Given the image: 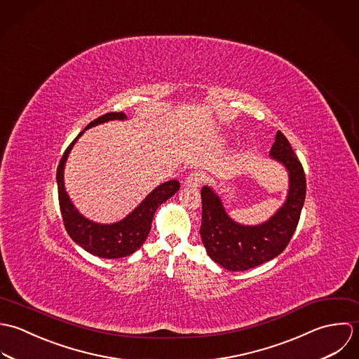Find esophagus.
<instances>
[{"label":"esophagus","mask_w":359,"mask_h":359,"mask_svg":"<svg viewBox=\"0 0 359 359\" xmlns=\"http://www.w3.org/2000/svg\"><path fill=\"white\" fill-rule=\"evenodd\" d=\"M204 182H205V176H204L203 173H200V172H191V173L186 177V180H184V186L191 187V189H197V187H200Z\"/></svg>","instance_id":"1"}]
</instances>
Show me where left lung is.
<instances>
[{
    "label": "left lung",
    "instance_id": "obj_1",
    "mask_svg": "<svg viewBox=\"0 0 359 359\" xmlns=\"http://www.w3.org/2000/svg\"><path fill=\"white\" fill-rule=\"evenodd\" d=\"M269 155L285 165L290 182L286 203L269 220L255 226L240 224L227 215L211 187L201 190V240L210 258L227 271L243 272L276 258L297 229L306 193L304 168L280 130Z\"/></svg>",
    "mask_w": 359,
    "mask_h": 359
}]
</instances>
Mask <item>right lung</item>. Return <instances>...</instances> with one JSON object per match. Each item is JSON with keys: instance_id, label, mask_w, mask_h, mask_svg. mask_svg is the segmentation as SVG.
I'll return each instance as SVG.
<instances>
[{"instance_id": "1", "label": "right lung", "mask_w": 359, "mask_h": 359, "mask_svg": "<svg viewBox=\"0 0 359 359\" xmlns=\"http://www.w3.org/2000/svg\"><path fill=\"white\" fill-rule=\"evenodd\" d=\"M128 116L123 112H109L90 122L84 130L108 121H123ZM84 130L80 132L69 144L57 169L58 200L65 229L76 244L95 257L115 259L132 255L143 245L151 230V222L156 208L180 189V183L177 180H169L159 184L144 198L143 203L133 212L116 223L101 224L84 217L74 208L64 184V168L68 155Z\"/></svg>"}]
</instances>
